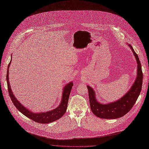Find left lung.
<instances>
[{"instance_id": "1", "label": "left lung", "mask_w": 149, "mask_h": 149, "mask_svg": "<svg viewBox=\"0 0 149 149\" xmlns=\"http://www.w3.org/2000/svg\"><path fill=\"white\" fill-rule=\"evenodd\" d=\"M137 62V75L134 83L131 89L118 101L109 103L101 104L96 100L95 92L93 88L87 86L90 105L92 112L99 118L103 119H116L126 115L136 102L142 88L143 72L141 65L137 54L132 47L129 45Z\"/></svg>"}]
</instances>
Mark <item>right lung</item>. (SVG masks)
<instances>
[{
    "instance_id": "add662e5",
    "label": "right lung",
    "mask_w": 149,
    "mask_h": 149,
    "mask_svg": "<svg viewBox=\"0 0 149 149\" xmlns=\"http://www.w3.org/2000/svg\"><path fill=\"white\" fill-rule=\"evenodd\" d=\"M11 61L9 62L8 66V70H7V75H6V81L8 84V92L9 94V96L11 99V100L13 104L17 107V109L21 112L23 115L28 117L29 118L31 119V120L36 122L38 123L41 124H48L52 123V122L56 120L61 118L66 112L67 109V105L68 102V99L70 97V94L72 89V87L73 86V83L71 82L65 86L63 88V91L62 93V99L61 103H60L59 106L56 108V109L47 112H41L40 113H34L31 112L30 110L26 109V107L23 106L15 98V97L13 96V94L12 92L9 81V68L10 64Z\"/></svg>"
}]
</instances>
